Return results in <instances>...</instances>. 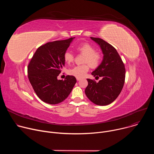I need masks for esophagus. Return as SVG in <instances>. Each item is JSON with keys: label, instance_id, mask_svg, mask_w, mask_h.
I'll use <instances>...</instances> for the list:
<instances>
[{"label": "esophagus", "instance_id": "obj_1", "mask_svg": "<svg viewBox=\"0 0 154 154\" xmlns=\"http://www.w3.org/2000/svg\"><path fill=\"white\" fill-rule=\"evenodd\" d=\"M76 79H77V81H79V80H80V78H76Z\"/></svg>", "mask_w": 154, "mask_h": 154}]
</instances>
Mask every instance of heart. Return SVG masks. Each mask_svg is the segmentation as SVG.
I'll return each instance as SVG.
<instances>
[{
    "instance_id": "b5f03b06",
    "label": "heart",
    "mask_w": 154,
    "mask_h": 154,
    "mask_svg": "<svg viewBox=\"0 0 154 154\" xmlns=\"http://www.w3.org/2000/svg\"><path fill=\"white\" fill-rule=\"evenodd\" d=\"M76 50L85 55L83 59L84 63H88L91 68H96L100 64L101 55L98 52H96L95 49L88 43H83L76 47ZM64 59L65 61L70 63L74 60V56L70 51H66L64 54ZM87 64L82 65H77L71 68L68 71V74L77 78H82L85 75L87 72L89 71V65Z\"/></svg>"
}]
</instances>
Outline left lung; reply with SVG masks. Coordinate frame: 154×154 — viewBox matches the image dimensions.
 Instances as JSON below:
<instances>
[{
	"label": "left lung",
	"instance_id": "8db88e82",
	"mask_svg": "<svg viewBox=\"0 0 154 154\" xmlns=\"http://www.w3.org/2000/svg\"><path fill=\"white\" fill-rule=\"evenodd\" d=\"M91 39L100 46L103 55L100 64L91 74L102 79L97 83L88 79V85L85 93L94 103L107 105L118 97L122 90L125 77V66L113 46L102 39L94 37Z\"/></svg>",
	"mask_w": 154,
	"mask_h": 154
}]
</instances>
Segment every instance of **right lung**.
Here are the masks:
<instances>
[{"label": "right lung", "instance_id": "add662e5", "mask_svg": "<svg viewBox=\"0 0 154 154\" xmlns=\"http://www.w3.org/2000/svg\"><path fill=\"white\" fill-rule=\"evenodd\" d=\"M74 38L41 46L28 65V77L33 88L38 97L47 103L55 105L63 102L77 82L72 75H67L64 80L57 79L64 66V54Z\"/></svg>", "mask_w": 154, "mask_h": 154}]
</instances>
